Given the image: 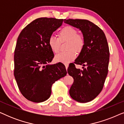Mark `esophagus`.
I'll use <instances>...</instances> for the list:
<instances>
[{"label":"esophagus","mask_w":124,"mask_h":124,"mask_svg":"<svg viewBox=\"0 0 124 124\" xmlns=\"http://www.w3.org/2000/svg\"><path fill=\"white\" fill-rule=\"evenodd\" d=\"M65 66L66 69H67V70L68 68V66H69V65H68V64H65Z\"/></svg>","instance_id":"1"}]
</instances>
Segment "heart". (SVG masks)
Segmentation results:
<instances>
[{"label":"heart","instance_id":"b5f03b06","mask_svg":"<svg viewBox=\"0 0 124 124\" xmlns=\"http://www.w3.org/2000/svg\"><path fill=\"white\" fill-rule=\"evenodd\" d=\"M59 39L51 36L48 40V45L54 53L59 51L61 43L67 42L66 49L67 51L61 52L55 56V60L62 63H68L76 57V52H82L85 45V40L83 35L78 34L77 30L71 26L62 28L58 33Z\"/></svg>","mask_w":124,"mask_h":124}]
</instances>
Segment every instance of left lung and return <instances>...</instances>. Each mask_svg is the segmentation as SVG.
<instances>
[{"label": "left lung", "instance_id": "obj_1", "mask_svg": "<svg viewBox=\"0 0 124 124\" xmlns=\"http://www.w3.org/2000/svg\"><path fill=\"white\" fill-rule=\"evenodd\" d=\"M64 23L79 29L85 40L82 52L68 68V73L74 79L69 94L78 102H89L102 90L107 76L109 60L107 40L103 30L89 20L64 19ZM75 63L86 67L77 69Z\"/></svg>", "mask_w": 124, "mask_h": 124}]
</instances>
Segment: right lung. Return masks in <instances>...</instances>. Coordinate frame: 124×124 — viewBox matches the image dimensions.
<instances>
[{
  "label": "right lung",
  "mask_w": 124,
  "mask_h": 124,
  "mask_svg": "<svg viewBox=\"0 0 124 124\" xmlns=\"http://www.w3.org/2000/svg\"><path fill=\"white\" fill-rule=\"evenodd\" d=\"M63 19L42 17L34 20L18 35L14 55V76L20 92L29 101L40 103L50 97L55 81L67 72L62 62L48 64L54 57L48 40Z\"/></svg>",
  "instance_id": "1"
}]
</instances>
